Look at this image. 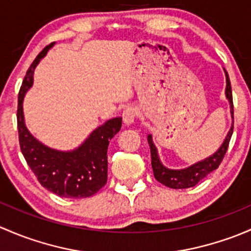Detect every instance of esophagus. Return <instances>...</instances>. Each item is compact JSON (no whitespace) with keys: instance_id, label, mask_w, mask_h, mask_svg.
Masks as SVG:
<instances>
[{"instance_id":"obj_1","label":"esophagus","mask_w":251,"mask_h":251,"mask_svg":"<svg viewBox=\"0 0 251 251\" xmlns=\"http://www.w3.org/2000/svg\"><path fill=\"white\" fill-rule=\"evenodd\" d=\"M136 116H138V111H136L135 107H126L125 111H123V122L126 123V126L133 125L134 121H135Z\"/></svg>"}]
</instances>
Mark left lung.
I'll list each match as a JSON object with an SVG mask.
<instances>
[{"mask_svg": "<svg viewBox=\"0 0 251 251\" xmlns=\"http://www.w3.org/2000/svg\"><path fill=\"white\" fill-rule=\"evenodd\" d=\"M225 75H226V98L229 101V107H231V115L233 118V100H232V89H231V82H229L228 74L225 70ZM232 133H233V123H232L231 129H229L228 134L225 138L224 143L215 153L211 154L208 158L203 159V161L197 162V163L190 165V167L185 168V169H169V168L164 167L161 163V159L158 157V152H157L156 146L152 141V136L150 134L147 136V141H149L150 150H151V164L152 169H153V175L156 177L157 181L163 183L164 186L170 188H175V190H181V188H190L197 185L201 180L211 172L218 169L219 165L224 159L225 154H226L227 149H228L229 140H231Z\"/></svg>", "mask_w": 251, "mask_h": 251, "instance_id": "obj_1", "label": "left lung"}]
</instances>
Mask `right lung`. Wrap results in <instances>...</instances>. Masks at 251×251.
<instances>
[{
    "label": "right lung",
    "instance_id": "1",
    "mask_svg": "<svg viewBox=\"0 0 251 251\" xmlns=\"http://www.w3.org/2000/svg\"><path fill=\"white\" fill-rule=\"evenodd\" d=\"M54 43L47 46L33 60L18 95V133L25 161L45 188L64 198H87L95 195L107 181V147L120 131L122 117L108 120L92 131L74 151H58L33 138L27 130L23 112L24 95L33 82V71Z\"/></svg>",
    "mask_w": 251,
    "mask_h": 251
}]
</instances>
